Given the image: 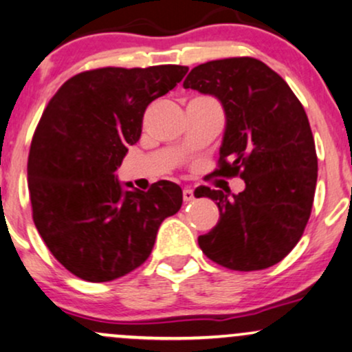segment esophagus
<instances>
[{"mask_svg":"<svg viewBox=\"0 0 352 352\" xmlns=\"http://www.w3.org/2000/svg\"><path fill=\"white\" fill-rule=\"evenodd\" d=\"M183 199H184V202H191L194 199L192 189H188V188L184 189V191H183Z\"/></svg>","mask_w":352,"mask_h":352,"instance_id":"esophagus-1","label":"esophagus"}]
</instances>
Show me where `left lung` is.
<instances>
[{"instance_id":"obj_1","label":"left lung","mask_w":352,"mask_h":352,"mask_svg":"<svg viewBox=\"0 0 352 352\" xmlns=\"http://www.w3.org/2000/svg\"><path fill=\"white\" fill-rule=\"evenodd\" d=\"M183 85L224 107L226 133L212 176L245 181L230 197L208 186L194 191L216 201L221 212L216 227L197 239L201 250L230 270L275 265L298 243L315 199L318 158L307 111L287 82L254 57L206 62Z\"/></svg>"}]
</instances>
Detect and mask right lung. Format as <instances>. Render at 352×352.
<instances>
[{"mask_svg": "<svg viewBox=\"0 0 352 352\" xmlns=\"http://www.w3.org/2000/svg\"><path fill=\"white\" fill-rule=\"evenodd\" d=\"M186 65L85 70L64 82L37 123L28 158L32 221L51 254L85 282L143 265L183 191L158 181L123 189L115 171L142 136L146 107L183 80Z\"/></svg>", "mask_w": 352, "mask_h": 352, "instance_id": "add662e5", "label": "right lung"}]
</instances>
